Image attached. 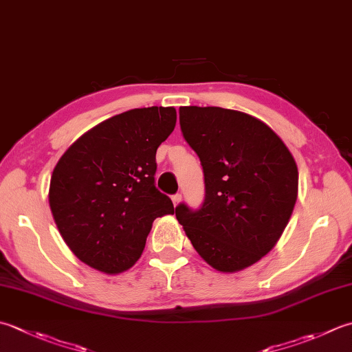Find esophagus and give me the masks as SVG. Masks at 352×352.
<instances>
[{
  "instance_id": "esophagus-1",
  "label": "esophagus",
  "mask_w": 352,
  "mask_h": 352,
  "mask_svg": "<svg viewBox=\"0 0 352 352\" xmlns=\"http://www.w3.org/2000/svg\"><path fill=\"white\" fill-rule=\"evenodd\" d=\"M182 201V194H175V195H172V203H174V206H177L178 203Z\"/></svg>"
}]
</instances>
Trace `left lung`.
I'll list each match as a JSON object with an SVG mask.
<instances>
[{"label":"left lung","instance_id":"left-lung-1","mask_svg":"<svg viewBox=\"0 0 352 352\" xmlns=\"http://www.w3.org/2000/svg\"><path fill=\"white\" fill-rule=\"evenodd\" d=\"M180 128L203 166L204 199L175 217L194 249L218 272L249 267L278 243L298 198V166L276 133L219 107H182Z\"/></svg>","mask_w":352,"mask_h":352}]
</instances>
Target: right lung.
Masks as SVG:
<instances>
[{
    "label": "right lung",
    "mask_w": 352,
    "mask_h": 352,
    "mask_svg": "<svg viewBox=\"0 0 352 352\" xmlns=\"http://www.w3.org/2000/svg\"><path fill=\"white\" fill-rule=\"evenodd\" d=\"M172 107L129 109L99 123L60 157L48 203L70 250L96 270L134 265L154 219L174 213L155 188V153L174 131Z\"/></svg>",
    "instance_id": "1"
}]
</instances>
